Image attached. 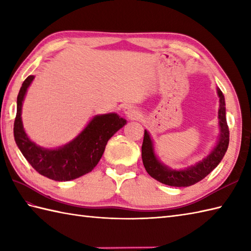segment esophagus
<instances>
[{
  "instance_id": "34e87169",
  "label": "esophagus",
  "mask_w": 251,
  "mask_h": 251,
  "mask_svg": "<svg viewBox=\"0 0 251 251\" xmlns=\"http://www.w3.org/2000/svg\"><path fill=\"white\" fill-rule=\"evenodd\" d=\"M124 110H125V114L127 117H130V118H133V117H136L138 115L137 109L134 106H131V105L130 106H126Z\"/></svg>"
}]
</instances>
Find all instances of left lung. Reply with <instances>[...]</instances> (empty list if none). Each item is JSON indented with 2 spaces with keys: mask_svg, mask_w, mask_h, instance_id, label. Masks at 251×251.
I'll use <instances>...</instances> for the list:
<instances>
[{
  "mask_svg": "<svg viewBox=\"0 0 251 251\" xmlns=\"http://www.w3.org/2000/svg\"><path fill=\"white\" fill-rule=\"evenodd\" d=\"M217 93L219 97L218 141L211 151L196 164L188 166L186 169L174 170L161 162L154 152L152 138L149 132L145 130L142 145V159L147 173L155 180L172 187H189L202 180L221 162L229 146L230 133L226 118L225 96L219 88H217Z\"/></svg>",
  "mask_w": 251,
  "mask_h": 251,
  "instance_id": "1",
  "label": "left lung"
}]
</instances>
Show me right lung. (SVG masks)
<instances>
[{
  "label": "right lung",
  "instance_id": "1",
  "mask_svg": "<svg viewBox=\"0 0 251 251\" xmlns=\"http://www.w3.org/2000/svg\"><path fill=\"white\" fill-rule=\"evenodd\" d=\"M33 79V75L26 77L17 97L14 137L21 153L33 169L52 180L69 181L91 172L102 158L109 138L126 120L115 113L97 115L73 141L58 148L41 147L27 136L21 119L22 103Z\"/></svg>",
  "mask_w": 251,
  "mask_h": 251
}]
</instances>
